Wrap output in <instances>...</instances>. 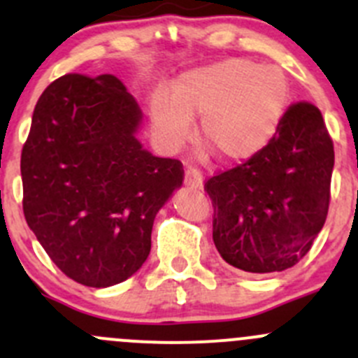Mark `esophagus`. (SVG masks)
<instances>
[{
  "label": "esophagus",
  "instance_id": "esophagus-1",
  "mask_svg": "<svg viewBox=\"0 0 358 358\" xmlns=\"http://www.w3.org/2000/svg\"><path fill=\"white\" fill-rule=\"evenodd\" d=\"M183 183H185L187 187H190V189H201V187H203V176H201L196 169H187Z\"/></svg>",
  "mask_w": 358,
  "mask_h": 358
}]
</instances>
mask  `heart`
Instances as JSON below:
<instances>
[{"label":"heart","instance_id":"b5f03b06","mask_svg":"<svg viewBox=\"0 0 358 358\" xmlns=\"http://www.w3.org/2000/svg\"><path fill=\"white\" fill-rule=\"evenodd\" d=\"M290 99V82L278 66L224 59L182 73L171 98L155 94L150 120L162 143L178 148L201 117L197 140L222 162H243L259 154L278 131Z\"/></svg>","mask_w":358,"mask_h":358}]
</instances>
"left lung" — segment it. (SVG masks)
<instances>
[{
	"mask_svg": "<svg viewBox=\"0 0 358 358\" xmlns=\"http://www.w3.org/2000/svg\"><path fill=\"white\" fill-rule=\"evenodd\" d=\"M332 168L334 145L320 110L292 105L259 154L204 183L222 259L250 275L296 266L327 218Z\"/></svg>",
	"mask_w": 358,
	"mask_h": 358,
	"instance_id": "obj_1",
	"label": "left lung"
}]
</instances>
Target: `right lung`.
Returning <instances> with one entry per match:
<instances>
[{
	"mask_svg": "<svg viewBox=\"0 0 358 358\" xmlns=\"http://www.w3.org/2000/svg\"><path fill=\"white\" fill-rule=\"evenodd\" d=\"M141 110L115 75H64L38 99L20 157L24 217L52 262L117 285L150 253L155 215L182 187L176 159L138 140Z\"/></svg>",
	"mask_w": 358,
	"mask_h": 358,
	"instance_id": "right-lung-1",
	"label": "right lung"
}]
</instances>
